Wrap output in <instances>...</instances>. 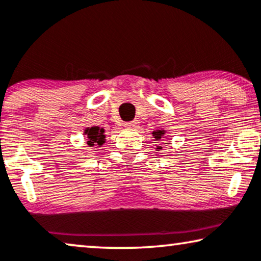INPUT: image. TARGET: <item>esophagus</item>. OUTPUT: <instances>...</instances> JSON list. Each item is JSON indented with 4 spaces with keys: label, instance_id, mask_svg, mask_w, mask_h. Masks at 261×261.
Returning <instances> with one entry per match:
<instances>
[{
    "label": "esophagus",
    "instance_id": "esophagus-1",
    "mask_svg": "<svg viewBox=\"0 0 261 261\" xmlns=\"http://www.w3.org/2000/svg\"><path fill=\"white\" fill-rule=\"evenodd\" d=\"M123 126L127 127V128H137L139 126V121H138V120H133V121L124 122Z\"/></svg>",
    "mask_w": 261,
    "mask_h": 261
}]
</instances>
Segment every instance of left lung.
<instances>
[{
	"label": "left lung",
	"instance_id": "1",
	"mask_svg": "<svg viewBox=\"0 0 261 261\" xmlns=\"http://www.w3.org/2000/svg\"><path fill=\"white\" fill-rule=\"evenodd\" d=\"M164 134H165V130H154L153 132V135H154V138H155V140H160ZM160 148L161 147H159L158 149H160Z\"/></svg>",
	"mask_w": 261,
	"mask_h": 261
}]
</instances>
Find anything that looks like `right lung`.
I'll return each instance as SVG.
<instances>
[{
    "instance_id": "obj_1",
    "label": "right lung",
    "mask_w": 261,
    "mask_h": 261,
    "mask_svg": "<svg viewBox=\"0 0 261 261\" xmlns=\"http://www.w3.org/2000/svg\"><path fill=\"white\" fill-rule=\"evenodd\" d=\"M105 129L102 128L97 127V126H94V127H90V128H87L85 130V134L87 135V139H88V143L89 146H94L95 143L97 145L101 146L102 143H105Z\"/></svg>"
}]
</instances>
